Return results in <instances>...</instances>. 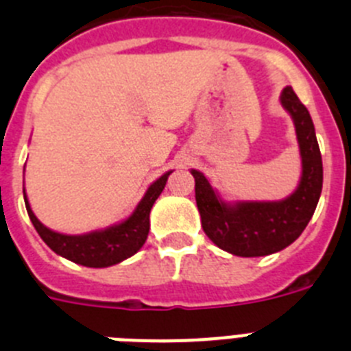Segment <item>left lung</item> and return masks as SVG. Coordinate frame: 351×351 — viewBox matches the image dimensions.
Here are the masks:
<instances>
[{
  "instance_id": "obj_1",
  "label": "left lung",
  "mask_w": 351,
  "mask_h": 351,
  "mask_svg": "<svg viewBox=\"0 0 351 351\" xmlns=\"http://www.w3.org/2000/svg\"><path fill=\"white\" fill-rule=\"evenodd\" d=\"M281 105L293 119L302 158V176L290 197L276 202L226 204L202 172L191 170L204 232L232 255L265 256L285 250L308 226L320 200L324 167L311 116L290 86L281 93Z\"/></svg>"
}]
</instances>
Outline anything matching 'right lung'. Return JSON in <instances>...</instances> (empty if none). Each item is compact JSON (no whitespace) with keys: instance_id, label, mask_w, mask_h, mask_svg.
<instances>
[{"instance_id":"add662e5","label":"right lung","mask_w":351,"mask_h":351,"mask_svg":"<svg viewBox=\"0 0 351 351\" xmlns=\"http://www.w3.org/2000/svg\"><path fill=\"white\" fill-rule=\"evenodd\" d=\"M170 173L172 170L163 173L160 179H156L149 186L132 216L126 218L125 221L108 226L105 230H95L82 235H64L42 225L35 213L31 210L26 190H24V202H26L31 223L35 225L43 243L47 244L54 253L79 263V265H86V267H110V265H116V263L135 255L144 246L149 234V213L165 188Z\"/></svg>"}]
</instances>
